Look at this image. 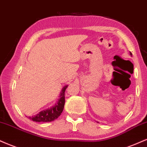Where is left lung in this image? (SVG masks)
<instances>
[{
    "label": "left lung",
    "mask_w": 147,
    "mask_h": 147,
    "mask_svg": "<svg viewBox=\"0 0 147 147\" xmlns=\"http://www.w3.org/2000/svg\"><path fill=\"white\" fill-rule=\"evenodd\" d=\"M130 55H132V53L131 52H130Z\"/></svg>",
    "instance_id": "left-lung-1"
}]
</instances>
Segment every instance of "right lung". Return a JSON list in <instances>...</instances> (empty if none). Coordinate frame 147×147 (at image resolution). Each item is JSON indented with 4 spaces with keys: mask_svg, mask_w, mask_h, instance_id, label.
Segmentation results:
<instances>
[{
    "mask_svg": "<svg viewBox=\"0 0 147 147\" xmlns=\"http://www.w3.org/2000/svg\"><path fill=\"white\" fill-rule=\"evenodd\" d=\"M68 85H66L61 90L59 95V98L55 102V104L51 107L42 110L38 114L32 116H28L29 119L35 122H51L57 119L63 112L65 104V92L68 88Z\"/></svg>",
    "mask_w": 147,
    "mask_h": 147,
    "instance_id": "add662e5",
    "label": "right lung"
}]
</instances>
